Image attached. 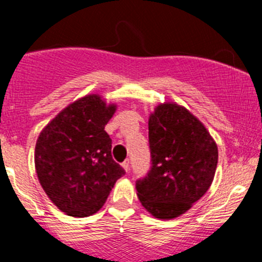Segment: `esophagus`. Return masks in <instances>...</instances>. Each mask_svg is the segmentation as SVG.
<instances>
[{
  "mask_svg": "<svg viewBox=\"0 0 262 262\" xmlns=\"http://www.w3.org/2000/svg\"><path fill=\"white\" fill-rule=\"evenodd\" d=\"M121 166H123V168L125 170V172H128L129 170H130V163H129V160H125L123 163H121Z\"/></svg>",
  "mask_w": 262,
  "mask_h": 262,
  "instance_id": "obj_1",
  "label": "esophagus"
}]
</instances>
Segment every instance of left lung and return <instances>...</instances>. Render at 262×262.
Here are the masks:
<instances>
[{"mask_svg": "<svg viewBox=\"0 0 262 262\" xmlns=\"http://www.w3.org/2000/svg\"><path fill=\"white\" fill-rule=\"evenodd\" d=\"M152 167L136 184L148 213L173 219L186 213L212 185L218 147L204 124L176 102L156 106L148 119Z\"/></svg>", "mask_w": 262, "mask_h": 262, "instance_id": "8db88e82", "label": "left lung"}]
</instances>
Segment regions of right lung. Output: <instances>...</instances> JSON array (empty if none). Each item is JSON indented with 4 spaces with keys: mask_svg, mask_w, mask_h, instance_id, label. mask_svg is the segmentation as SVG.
Returning <instances> with one entry per match:
<instances>
[{
    "mask_svg": "<svg viewBox=\"0 0 262 262\" xmlns=\"http://www.w3.org/2000/svg\"><path fill=\"white\" fill-rule=\"evenodd\" d=\"M116 110L100 95L76 100L40 132L35 146V170L53 204L71 216L99 212L115 182L125 175L112 157L105 132Z\"/></svg>",
    "mask_w": 262,
    "mask_h": 262,
    "instance_id": "obj_1",
    "label": "right lung"
}]
</instances>
